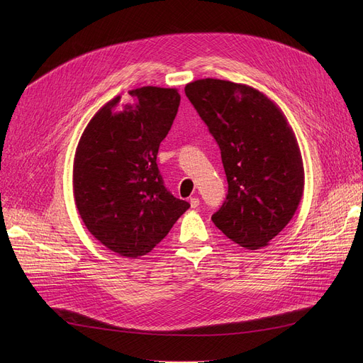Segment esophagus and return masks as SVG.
Instances as JSON below:
<instances>
[{
	"label": "esophagus",
	"mask_w": 363,
	"mask_h": 363,
	"mask_svg": "<svg viewBox=\"0 0 363 363\" xmlns=\"http://www.w3.org/2000/svg\"><path fill=\"white\" fill-rule=\"evenodd\" d=\"M189 204H191V207H193V208L199 207V204H200V199H197V197H191V199H189Z\"/></svg>",
	"instance_id": "34e87169"
}]
</instances>
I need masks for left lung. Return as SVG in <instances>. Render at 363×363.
<instances>
[{"label": "left lung", "instance_id": "1", "mask_svg": "<svg viewBox=\"0 0 363 363\" xmlns=\"http://www.w3.org/2000/svg\"><path fill=\"white\" fill-rule=\"evenodd\" d=\"M185 94L220 148L228 196L213 223L245 249L266 247L293 219L304 189L301 152L287 118L244 84L206 78L186 84Z\"/></svg>", "mask_w": 363, "mask_h": 363}]
</instances>
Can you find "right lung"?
Wrapping results in <instances>:
<instances>
[{
	"mask_svg": "<svg viewBox=\"0 0 363 363\" xmlns=\"http://www.w3.org/2000/svg\"><path fill=\"white\" fill-rule=\"evenodd\" d=\"M179 101L175 88L130 89L94 114L76 147L74 204L86 230L119 256L150 253L189 207L164 188L156 162Z\"/></svg>",
	"mask_w": 363,
	"mask_h": 363,
	"instance_id": "obj_1",
	"label": "right lung"
}]
</instances>
